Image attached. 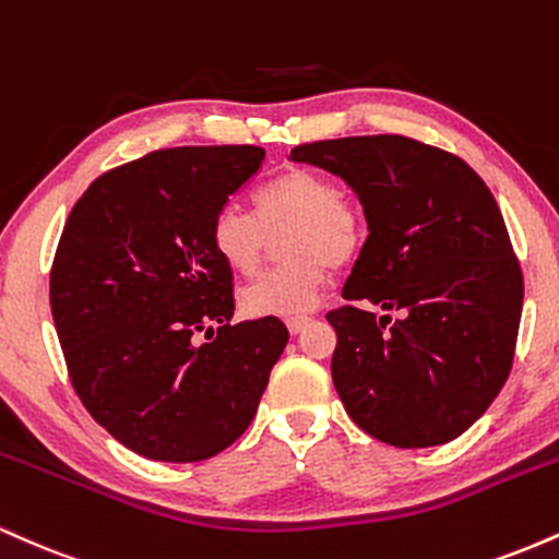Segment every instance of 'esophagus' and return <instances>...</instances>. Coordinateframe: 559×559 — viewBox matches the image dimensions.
<instances>
[{"instance_id":"34e87169","label":"esophagus","mask_w":559,"mask_h":559,"mask_svg":"<svg viewBox=\"0 0 559 559\" xmlns=\"http://www.w3.org/2000/svg\"><path fill=\"white\" fill-rule=\"evenodd\" d=\"M307 325H310V318H307V316H294V318L286 320V329L292 333H301L307 329Z\"/></svg>"}]
</instances>
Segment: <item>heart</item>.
Returning <instances> with one entry per match:
<instances>
[{"instance_id":"1","label":"heart","mask_w":559,"mask_h":559,"mask_svg":"<svg viewBox=\"0 0 559 559\" xmlns=\"http://www.w3.org/2000/svg\"><path fill=\"white\" fill-rule=\"evenodd\" d=\"M254 213L226 204L213 217L210 241L234 273L258 267L265 230L292 223L284 239L286 265L260 273L239 292V305L252 318H286L307 312L329 281L331 265L357 260L368 239V223L355 202L323 173L292 168L254 194Z\"/></svg>"}]
</instances>
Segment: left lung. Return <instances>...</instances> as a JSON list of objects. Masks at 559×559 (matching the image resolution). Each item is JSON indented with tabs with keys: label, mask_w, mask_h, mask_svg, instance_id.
<instances>
[{
	"label": "left lung",
	"mask_w": 559,
	"mask_h": 559,
	"mask_svg": "<svg viewBox=\"0 0 559 559\" xmlns=\"http://www.w3.org/2000/svg\"><path fill=\"white\" fill-rule=\"evenodd\" d=\"M292 159L342 178L368 221L342 294L383 316L355 305L325 316L346 413L391 447L457 439L504 386L523 312V273L489 186L460 157L391 133L301 144Z\"/></svg>",
	"instance_id": "1"
}]
</instances>
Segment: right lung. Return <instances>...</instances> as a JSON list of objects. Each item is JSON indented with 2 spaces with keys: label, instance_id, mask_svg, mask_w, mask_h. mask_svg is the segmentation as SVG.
I'll return each instance as SVG.
<instances>
[{
  "label": "right lung",
  "instance_id": "right-lung-1",
  "mask_svg": "<svg viewBox=\"0 0 559 559\" xmlns=\"http://www.w3.org/2000/svg\"><path fill=\"white\" fill-rule=\"evenodd\" d=\"M262 159L249 144L150 152L96 178L62 228L49 305L70 383L141 457L197 463L234 444L288 342L278 318L230 325L234 273L210 241Z\"/></svg>",
  "mask_w": 559,
  "mask_h": 559
}]
</instances>
